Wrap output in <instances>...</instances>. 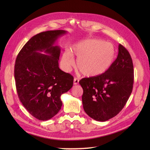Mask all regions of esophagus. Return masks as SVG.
<instances>
[{"mask_svg": "<svg viewBox=\"0 0 150 150\" xmlns=\"http://www.w3.org/2000/svg\"><path fill=\"white\" fill-rule=\"evenodd\" d=\"M78 83H79V79L78 78H74V84L77 85V84H78Z\"/></svg>", "mask_w": 150, "mask_h": 150, "instance_id": "34e87169", "label": "esophagus"}]
</instances>
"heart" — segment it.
<instances>
[{
  "instance_id": "b5f03b06",
  "label": "heart",
  "mask_w": 150,
  "mask_h": 150,
  "mask_svg": "<svg viewBox=\"0 0 150 150\" xmlns=\"http://www.w3.org/2000/svg\"><path fill=\"white\" fill-rule=\"evenodd\" d=\"M72 52L71 53V52ZM77 59V67L86 76H96L103 74L114 62L115 49L113 45L103 40L86 39L67 49L61 57V66L66 71H69L74 65L73 55Z\"/></svg>"
}]
</instances>
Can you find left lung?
I'll return each mask as SVG.
<instances>
[{
	"instance_id": "left-lung-1",
	"label": "left lung",
	"mask_w": 150,
	"mask_h": 150,
	"mask_svg": "<svg viewBox=\"0 0 150 150\" xmlns=\"http://www.w3.org/2000/svg\"><path fill=\"white\" fill-rule=\"evenodd\" d=\"M133 82L132 59L128 50L119 44L117 58L104 73L80 80L84 111L99 121L115 117L128 100Z\"/></svg>"
}]
</instances>
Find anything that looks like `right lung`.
Segmentation results:
<instances>
[{
    "mask_svg": "<svg viewBox=\"0 0 150 150\" xmlns=\"http://www.w3.org/2000/svg\"><path fill=\"white\" fill-rule=\"evenodd\" d=\"M63 30H49L34 35L18 54L14 77L22 105L35 118L46 121L61 110V96L73 85V76L59 67L61 49L54 46ZM44 51L47 54L39 53Z\"/></svg>",
    "mask_w": 150,
    "mask_h": 150,
    "instance_id": "obj_1",
    "label": "right lung"
}]
</instances>
